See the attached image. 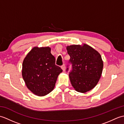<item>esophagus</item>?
Segmentation results:
<instances>
[{"label": "esophagus", "instance_id": "esophagus-1", "mask_svg": "<svg viewBox=\"0 0 124 124\" xmlns=\"http://www.w3.org/2000/svg\"><path fill=\"white\" fill-rule=\"evenodd\" d=\"M61 68H62V69L63 70V71H64L65 70V64H63L62 65Z\"/></svg>", "mask_w": 124, "mask_h": 124}]
</instances>
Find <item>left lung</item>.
Returning <instances> with one entry per match:
<instances>
[{
    "mask_svg": "<svg viewBox=\"0 0 124 124\" xmlns=\"http://www.w3.org/2000/svg\"><path fill=\"white\" fill-rule=\"evenodd\" d=\"M72 64L69 78L76 91L86 93L95 86L101 77L103 62L101 55L88 45H73L67 47ZM66 71L69 70L67 65Z\"/></svg>",
    "mask_w": 124,
    "mask_h": 124,
    "instance_id": "1",
    "label": "left lung"
}]
</instances>
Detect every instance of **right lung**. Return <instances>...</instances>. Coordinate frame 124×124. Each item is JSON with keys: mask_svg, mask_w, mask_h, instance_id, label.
Returning a JSON list of instances; mask_svg holds the SVG:
<instances>
[{"mask_svg": "<svg viewBox=\"0 0 124 124\" xmlns=\"http://www.w3.org/2000/svg\"><path fill=\"white\" fill-rule=\"evenodd\" d=\"M49 47H35L23 60L22 74L28 88L39 96L54 89L62 70L55 65V59Z\"/></svg>", "mask_w": 124, "mask_h": 124, "instance_id": "obj_1", "label": "right lung"}]
</instances>
